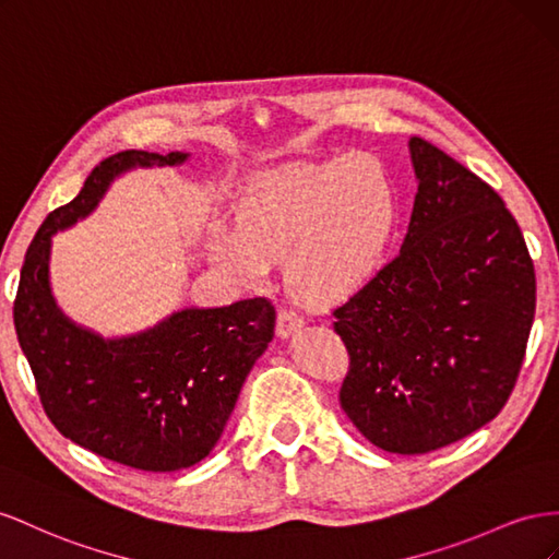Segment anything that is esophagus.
<instances>
[{"label":"esophagus","mask_w":559,"mask_h":559,"mask_svg":"<svg viewBox=\"0 0 559 559\" xmlns=\"http://www.w3.org/2000/svg\"><path fill=\"white\" fill-rule=\"evenodd\" d=\"M301 325H305V321L295 313V311H288V309H281L278 311V318H276V334L281 340H290L295 332L301 330Z\"/></svg>","instance_id":"esophagus-1"}]
</instances>
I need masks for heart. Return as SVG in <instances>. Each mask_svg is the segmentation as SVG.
I'll use <instances>...</instances> for the list:
<instances>
[{
	"label": "heart",
	"instance_id": "obj_1",
	"mask_svg": "<svg viewBox=\"0 0 559 559\" xmlns=\"http://www.w3.org/2000/svg\"><path fill=\"white\" fill-rule=\"evenodd\" d=\"M397 227V203L384 164L346 154L254 182L238 203L236 229L215 225L211 260L236 281L260 285L285 264L290 290L311 307L354 299L381 274Z\"/></svg>",
	"mask_w": 559,
	"mask_h": 559
}]
</instances>
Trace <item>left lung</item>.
Instances as JSON below:
<instances>
[{
  "label": "left lung",
  "instance_id": "left-lung-1",
  "mask_svg": "<svg viewBox=\"0 0 559 559\" xmlns=\"http://www.w3.org/2000/svg\"><path fill=\"white\" fill-rule=\"evenodd\" d=\"M401 254L334 309L346 417L377 448L426 454L491 421L515 386L536 311L527 243L501 197L421 138Z\"/></svg>",
  "mask_w": 559,
  "mask_h": 559
}]
</instances>
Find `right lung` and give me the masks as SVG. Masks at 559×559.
Listing matches in <instances>:
<instances>
[{"mask_svg": "<svg viewBox=\"0 0 559 559\" xmlns=\"http://www.w3.org/2000/svg\"><path fill=\"white\" fill-rule=\"evenodd\" d=\"M187 158L126 150L95 166L82 191L44 219L13 301L15 334L46 417L79 448L152 473L189 468L213 452L248 372L274 337L276 311L262 297L187 307L147 330L103 337L58 307L51 246L58 231L98 209L123 173Z\"/></svg>", "mask_w": 559, "mask_h": 559, "instance_id": "1", "label": "right lung"}]
</instances>
